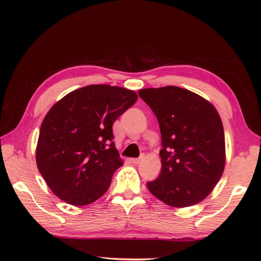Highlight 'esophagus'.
Wrapping results in <instances>:
<instances>
[{"instance_id":"34e87169","label":"esophagus","mask_w":261,"mask_h":261,"mask_svg":"<svg viewBox=\"0 0 261 261\" xmlns=\"http://www.w3.org/2000/svg\"><path fill=\"white\" fill-rule=\"evenodd\" d=\"M140 160H141L140 158H132V159H131V163H132V164H135V165H137V164H139V163H140Z\"/></svg>"}]
</instances>
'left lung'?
<instances>
[{
	"instance_id": "1",
	"label": "left lung",
	"mask_w": 261,
	"mask_h": 261,
	"mask_svg": "<svg viewBox=\"0 0 261 261\" xmlns=\"http://www.w3.org/2000/svg\"><path fill=\"white\" fill-rule=\"evenodd\" d=\"M158 120L162 171L147 182L152 195L174 207L195 205L218 184L225 164L222 121L197 94L177 86L139 92Z\"/></svg>"
}]
</instances>
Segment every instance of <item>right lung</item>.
Segmentation results:
<instances>
[{"mask_svg": "<svg viewBox=\"0 0 261 261\" xmlns=\"http://www.w3.org/2000/svg\"><path fill=\"white\" fill-rule=\"evenodd\" d=\"M137 98L123 87L88 85L49 110L39 132L36 160L55 195L75 206L104 195L114 171L123 165L112 125Z\"/></svg>", "mask_w": 261, "mask_h": 261, "instance_id": "right-lung-1", "label": "right lung"}]
</instances>
